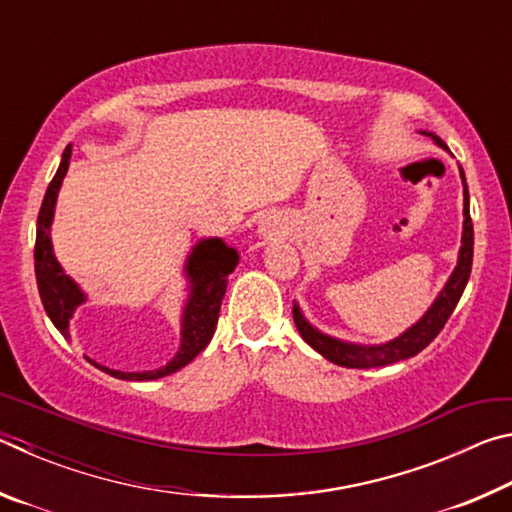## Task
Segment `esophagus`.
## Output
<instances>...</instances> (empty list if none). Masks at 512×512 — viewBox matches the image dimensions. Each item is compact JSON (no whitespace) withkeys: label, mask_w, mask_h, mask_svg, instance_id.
<instances>
[{"label":"esophagus","mask_w":512,"mask_h":512,"mask_svg":"<svg viewBox=\"0 0 512 512\" xmlns=\"http://www.w3.org/2000/svg\"><path fill=\"white\" fill-rule=\"evenodd\" d=\"M277 228H280V223H277L273 216H266L262 225H259V232H262V235H266V237H273V235H280Z\"/></svg>","instance_id":"1"}]
</instances>
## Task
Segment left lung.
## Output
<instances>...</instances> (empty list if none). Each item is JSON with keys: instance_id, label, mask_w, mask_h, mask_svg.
Returning <instances> with one entry per match:
<instances>
[{"instance_id": "left-lung-1", "label": "left lung", "mask_w": 512, "mask_h": 512, "mask_svg": "<svg viewBox=\"0 0 512 512\" xmlns=\"http://www.w3.org/2000/svg\"><path fill=\"white\" fill-rule=\"evenodd\" d=\"M424 135H429L438 146L447 149L445 142L440 140L438 135H433V133H424ZM461 178H463V216H465V221H463L461 250H458V264L454 268V273L449 275V280L443 287V291L438 293V298L433 300V305L427 309V314H424L413 327L406 329L404 334H400L397 339L388 341V343H381V345L345 343L339 339H332V336L318 332L314 325H309V320L302 316L300 307L293 302V323H296L300 336L316 352L323 354L327 361L336 363V366H345V368L388 366V363L415 357V354L422 352L440 334V329L445 327L447 318L452 316V311L456 309L458 300H461L465 284H467V280H470V271H472L474 228H472V219H470V194H467L463 169H461Z\"/></svg>"}]
</instances>
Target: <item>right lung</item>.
<instances>
[{
	"instance_id": "1",
	"label": "right lung",
	"mask_w": 512,
	"mask_h": 512,
	"mask_svg": "<svg viewBox=\"0 0 512 512\" xmlns=\"http://www.w3.org/2000/svg\"><path fill=\"white\" fill-rule=\"evenodd\" d=\"M69 158H72V146H67L60 160V167L56 171L54 180L47 187V194L42 198V207L38 214V232H36V280L40 300L45 305L47 316L51 323L56 325L60 334L69 339V318L74 316V311L85 302V293L79 289L72 277H69L63 266L58 264L54 255V246H51L49 228L54 221V207L58 198V189L63 185V178L69 167ZM239 264V253L235 248L225 246L223 239H203L194 246L192 255L187 257L185 275L189 280V298L185 302L183 311V329H180V350L176 352L167 366L158 370H146V372H121L112 370L106 366H99L97 361H92L99 370L108 372L110 377L126 379V381H151L167 377L171 372H178L185 368L189 361L201 350L207 348V343L212 341L216 320H219L221 302L228 289V275L235 271Z\"/></svg>"
}]
</instances>
